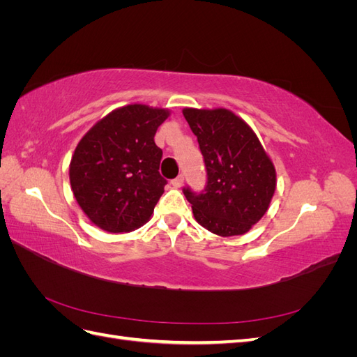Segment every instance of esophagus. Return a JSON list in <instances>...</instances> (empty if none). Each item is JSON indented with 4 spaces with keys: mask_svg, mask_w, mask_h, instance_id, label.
Returning <instances> with one entry per match:
<instances>
[{
    "mask_svg": "<svg viewBox=\"0 0 357 357\" xmlns=\"http://www.w3.org/2000/svg\"><path fill=\"white\" fill-rule=\"evenodd\" d=\"M183 181H185V177H183V176H178V177H176L174 180L171 181V185L174 186V188H181V186H183Z\"/></svg>",
    "mask_w": 357,
    "mask_h": 357,
    "instance_id": "esophagus-1",
    "label": "esophagus"
}]
</instances>
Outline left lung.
Segmentation results:
<instances>
[{"instance_id": "8db88e82", "label": "left lung", "mask_w": 357, "mask_h": 357, "mask_svg": "<svg viewBox=\"0 0 357 357\" xmlns=\"http://www.w3.org/2000/svg\"><path fill=\"white\" fill-rule=\"evenodd\" d=\"M207 168L205 193L185 189L195 220L220 236L243 235L264 218L277 186L275 167L244 119L228 109H183Z\"/></svg>"}]
</instances>
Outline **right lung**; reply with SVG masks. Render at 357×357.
Listing matches in <instances>:
<instances>
[{"label":"right lung","mask_w":357,"mask_h":357,"mask_svg":"<svg viewBox=\"0 0 357 357\" xmlns=\"http://www.w3.org/2000/svg\"><path fill=\"white\" fill-rule=\"evenodd\" d=\"M171 112L128 104L110 112L86 132L70 162L74 198L100 229L123 234L152 218L167 180L159 174L158 128Z\"/></svg>","instance_id":"right-lung-1"}]
</instances>
